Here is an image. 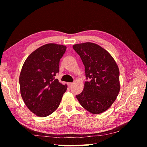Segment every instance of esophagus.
Wrapping results in <instances>:
<instances>
[{
  "instance_id": "1",
  "label": "esophagus",
  "mask_w": 147,
  "mask_h": 147,
  "mask_svg": "<svg viewBox=\"0 0 147 147\" xmlns=\"http://www.w3.org/2000/svg\"><path fill=\"white\" fill-rule=\"evenodd\" d=\"M67 85L69 87V88H71V87L73 85V83H68Z\"/></svg>"
}]
</instances>
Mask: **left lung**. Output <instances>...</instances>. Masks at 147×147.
Listing matches in <instances>:
<instances>
[{
    "mask_svg": "<svg viewBox=\"0 0 147 147\" xmlns=\"http://www.w3.org/2000/svg\"><path fill=\"white\" fill-rule=\"evenodd\" d=\"M85 66L86 81L76 96L92 114H100L111 107L120 90L119 70L109 53L100 46L86 42L73 45Z\"/></svg>",
    "mask_w": 147,
    "mask_h": 147,
    "instance_id": "left-lung-1",
    "label": "left lung"
}]
</instances>
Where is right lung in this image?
<instances>
[{
  "instance_id": "1",
  "label": "right lung",
  "mask_w": 147,
  "mask_h": 147,
  "mask_svg": "<svg viewBox=\"0 0 147 147\" xmlns=\"http://www.w3.org/2000/svg\"><path fill=\"white\" fill-rule=\"evenodd\" d=\"M66 47L48 43L33 52L23 65L20 91L26 107L39 117H46L58 108L67 85L55 79L59 61Z\"/></svg>"
}]
</instances>
